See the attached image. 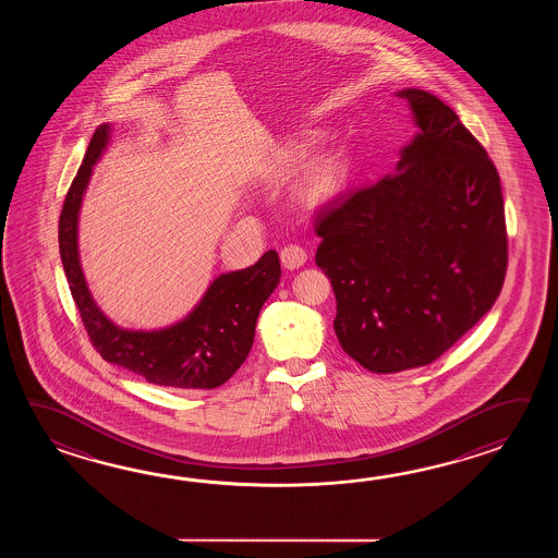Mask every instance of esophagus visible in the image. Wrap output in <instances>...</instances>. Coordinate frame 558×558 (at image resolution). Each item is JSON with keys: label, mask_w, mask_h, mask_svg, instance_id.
Here are the masks:
<instances>
[{"label": "esophagus", "mask_w": 558, "mask_h": 558, "mask_svg": "<svg viewBox=\"0 0 558 558\" xmlns=\"http://www.w3.org/2000/svg\"><path fill=\"white\" fill-rule=\"evenodd\" d=\"M307 262V251L301 245H284L281 250V263L284 269H299L301 265Z\"/></svg>", "instance_id": "1"}]
</instances>
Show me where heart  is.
I'll return each instance as SVG.
<instances>
[{
    "instance_id": "obj_1",
    "label": "heart",
    "mask_w": 558,
    "mask_h": 558,
    "mask_svg": "<svg viewBox=\"0 0 558 558\" xmlns=\"http://www.w3.org/2000/svg\"><path fill=\"white\" fill-rule=\"evenodd\" d=\"M303 154L305 149L301 147L296 157ZM349 171L351 163L343 151H327L307 167L301 181V195L311 203L331 202L332 197H337L344 190Z\"/></svg>"
}]
</instances>
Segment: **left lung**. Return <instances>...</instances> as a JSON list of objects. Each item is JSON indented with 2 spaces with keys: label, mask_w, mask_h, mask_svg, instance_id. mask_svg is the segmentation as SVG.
Here are the masks:
<instances>
[{
  "label": "left lung",
  "mask_w": 558,
  "mask_h": 558,
  "mask_svg": "<svg viewBox=\"0 0 558 558\" xmlns=\"http://www.w3.org/2000/svg\"><path fill=\"white\" fill-rule=\"evenodd\" d=\"M399 97L418 133L397 171L315 219L337 339L373 373L423 367L449 351L495 305L509 263L500 179L485 147L439 97Z\"/></svg>",
  "instance_id": "1"
}]
</instances>
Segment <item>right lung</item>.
<instances>
[{
	"label": "right lung",
	"mask_w": 558,
	"mask_h": 558,
	"mask_svg": "<svg viewBox=\"0 0 558 558\" xmlns=\"http://www.w3.org/2000/svg\"><path fill=\"white\" fill-rule=\"evenodd\" d=\"M109 125H99L84 163L72 181L60 215V255L73 301L97 353L149 383L173 389H215L247 359L263 303L281 277L277 251H267L247 269L219 275L202 303L175 325L159 331H128L95 305L77 251V215L92 169L106 149Z\"/></svg>",
	"instance_id": "right-lung-1"
}]
</instances>
